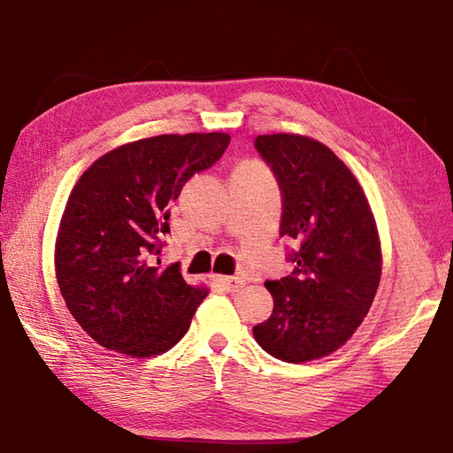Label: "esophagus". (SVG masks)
Returning a JSON list of instances; mask_svg holds the SVG:
<instances>
[{"label":"esophagus","instance_id":"1","mask_svg":"<svg viewBox=\"0 0 453 453\" xmlns=\"http://www.w3.org/2000/svg\"><path fill=\"white\" fill-rule=\"evenodd\" d=\"M218 282H219V286L224 288L226 292H229V294H234V292H237L239 288H243V280L242 278H235V276H221V278H218Z\"/></svg>","mask_w":453,"mask_h":453}]
</instances>
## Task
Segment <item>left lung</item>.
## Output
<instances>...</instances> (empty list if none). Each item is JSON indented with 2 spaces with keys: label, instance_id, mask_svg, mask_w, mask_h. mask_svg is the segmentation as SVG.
<instances>
[{
  "label": "left lung",
  "instance_id": "obj_1",
  "mask_svg": "<svg viewBox=\"0 0 453 453\" xmlns=\"http://www.w3.org/2000/svg\"><path fill=\"white\" fill-rule=\"evenodd\" d=\"M282 196L280 237L296 266L266 280L274 310L253 326L265 352L300 364L323 358L350 339L370 311L381 276L380 237L372 210L350 169L305 136H257Z\"/></svg>",
  "mask_w": 453,
  "mask_h": 453
}]
</instances>
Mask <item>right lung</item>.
I'll use <instances>...</instances> for the list:
<instances>
[{
	"instance_id": "right-lung-1",
	"label": "right lung",
	"mask_w": 453,
	"mask_h": 453,
	"mask_svg": "<svg viewBox=\"0 0 453 453\" xmlns=\"http://www.w3.org/2000/svg\"><path fill=\"white\" fill-rule=\"evenodd\" d=\"M229 140L210 132L124 143L73 187L56 239V278L73 319L104 349L148 358L188 331L208 292L182 280L179 263L161 266L157 257L171 202Z\"/></svg>"
}]
</instances>
